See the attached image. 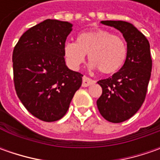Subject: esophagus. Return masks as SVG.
Wrapping results in <instances>:
<instances>
[{
    "label": "esophagus",
    "instance_id": "esophagus-1",
    "mask_svg": "<svg viewBox=\"0 0 160 160\" xmlns=\"http://www.w3.org/2000/svg\"><path fill=\"white\" fill-rule=\"evenodd\" d=\"M92 83H95L94 80L91 79L89 77H85V76L83 77V83H82V85H83V87H87V86H89V85L92 84Z\"/></svg>",
    "mask_w": 160,
    "mask_h": 160
}]
</instances>
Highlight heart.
Masks as SVG:
<instances>
[{
	"instance_id": "b5f03b06",
	"label": "heart",
	"mask_w": 160,
	"mask_h": 160,
	"mask_svg": "<svg viewBox=\"0 0 160 160\" xmlns=\"http://www.w3.org/2000/svg\"><path fill=\"white\" fill-rule=\"evenodd\" d=\"M86 54L91 68H98L102 74H113L123 67L127 57V47L122 37L105 29H94L81 33L77 42H67L64 56L73 69L82 65Z\"/></svg>"
}]
</instances>
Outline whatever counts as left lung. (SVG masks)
Masks as SVG:
<instances>
[{"instance_id":"8db88e82","label":"left lung","mask_w":160,"mask_h":160,"mask_svg":"<svg viewBox=\"0 0 160 160\" xmlns=\"http://www.w3.org/2000/svg\"><path fill=\"white\" fill-rule=\"evenodd\" d=\"M102 23L119 30L127 42L125 64L111 77L98 82L102 88V95L97 100L100 113L109 122L121 123L132 118L144 102L152 68L150 43L128 22Z\"/></svg>"}]
</instances>
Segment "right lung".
<instances>
[{
	"instance_id": "obj_1",
	"label": "right lung",
	"mask_w": 160,
	"mask_h": 160,
	"mask_svg": "<svg viewBox=\"0 0 160 160\" xmlns=\"http://www.w3.org/2000/svg\"><path fill=\"white\" fill-rule=\"evenodd\" d=\"M72 24L46 19L22 34L13 50V80L22 104L35 118L64 117L83 75L66 66L64 46Z\"/></svg>"
}]
</instances>
